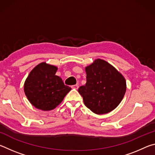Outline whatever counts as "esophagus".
Instances as JSON below:
<instances>
[{
    "label": "esophagus",
    "instance_id": "34e87169",
    "mask_svg": "<svg viewBox=\"0 0 155 155\" xmlns=\"http://www.w3.org/2000/svg\"><path fill=\"white\" fill-rule=\"evenodd\" d=\"M72 89H74V90H78V85H74L72 86Z\"/></svg>",
    "mask_w": 155,
    "mask_h": 155
}]
</instances>
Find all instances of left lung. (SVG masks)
<instances>
[{
  "instance_id": "1",
  "label": "left lung",
  "mask_w": 155,
  "mask_h": 155,
  "mask_svg": "<svg viewBox=\"0 0 155 155\" xmlns=\"http://www.w3.org/2000/svg\"><path fill=\"white\" fill-rule=\"evenodd\" d=\"M87 82L78 88L85 105L96 114H104L118 106L127 90L121 73L104 60L98 59L85 68Z\"/></svg>"
}]
</instances>
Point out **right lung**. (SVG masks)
Listing matches in <instances>:
<instances>
[{
	"instance_id": "add662e5",
	"label": "right lung",
	"mask_w": 155,
	"mask_h": 155,
	"mask_svg": "<svg viewBox=\"0 0 155 155\" xmlns=\"http://www.w3.org/2000/svg\"><path fill=\"white\" fill-rule=\"evenodd\" d=\"M57 68L42 62L33 68L26 79L24 91L28 101L37 109L52 110L61 103L71 88L55 75Z\"/></svg>"
}]
</instances>
